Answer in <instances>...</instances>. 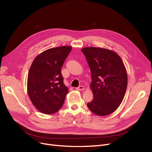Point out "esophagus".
<instances>
[{
	"label": "esophagus",
	"instance_id": "esophagus-1",
	"mask_svg": "<svg viewBox=\"0 0 152 152\" xmlns=\"http://www.w3.org/2000/svg\"><path fill=\"white\" fill-rule=\"evenodd\" d=\"M75 89H76L77 90H84V87L81 86H80V87L75 88Z\"/></svg>",
	"mask_w": 152,
	"mask_h": 152
}]
</instances>
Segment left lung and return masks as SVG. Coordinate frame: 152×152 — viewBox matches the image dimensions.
<instances>
[{
    "label": "left lung",
    "instance_id": "obj_1",
    "mask_svg": "<svg viewBox=\"0 0 152 152\" xmlns=\"http://www.w3.org/2000/svg\"><path fill=\"white\" fill-rule=\"evenodd\" d=\"M91 71L90 88L94 99L88 102L90 110L99 116L113 113L122 103L127 87V74L118 54L100 47L81 49Z\"/></svg>",
    "mask_w": 152,
    "mask_h": 152
}]
</instances>
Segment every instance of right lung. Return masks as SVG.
Here are the masks:
<instances>
[{"label":"right lung","mask_w":152,"mask_h":152,"mask_svg":"<svg viewBox=\"0 0 152 152\" xmlns=\"http://www.w3.org/2000/svg\"><path fill=\"white\" fill-rule=\"evenodd\" d=\"M72 50L70 46L49 48L35 58L27 78V92L40 112L52 114L62 107L68 88L64 83L61 69Z\"/></svg>","instance_id":"1"}]
</instances>
